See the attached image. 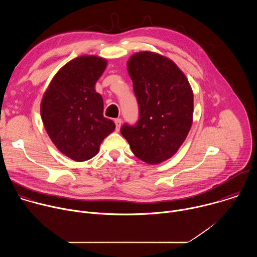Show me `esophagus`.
Here are the masks:
<instances>
[{
  "mask_svg": "<svg viewBox=\"0 0 257 257\" xmlns=\"http://www.w3.org/2000/svg\"><path fill=\"white\" fill-rule=\"evenodd\" d=\"M115 124H116V131H119L120 127H121V124H122V120L120 118L116 119L115 120Z\"/></svg>",
  "mask_w": 257,
  "mask_h": 257,
  "instance_id": "esophagus-1",
  "label": "esophagus"
}]
</instances>
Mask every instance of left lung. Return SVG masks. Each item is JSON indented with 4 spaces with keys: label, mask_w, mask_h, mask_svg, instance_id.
Wrapping results in <instances>:
<instances>
[{
    "label": "left lung",
    "mask_w": 257,
    "mask_h": 257,
    "mask_svg": "<svg viewBox=\"0 0 257 257\" xmlns=\"http://www.w3.org/2000/svg\"><path fill=\"white\" fill-rule=\"evenodd\" d=\"M139 106L135 126L124 124L121 134L132 153L149 165L172 158L185 141L193 117V91L187 77L170 59L139 52L127 62Z\"/></svg>",
    "instance_id": "obj_1"
}]
</instances>
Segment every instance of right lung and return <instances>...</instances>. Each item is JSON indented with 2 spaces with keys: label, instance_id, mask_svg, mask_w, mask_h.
I'll list each match as a JSON object with an SVG mask.
<instances>
[{
  "label": "right lung",
  "instance_id": "add662e5",
  "mask_svg": "<svg viewBox=\"0 0 257 257\" xmlns=\"http://www.w3.org/2000/svg\"><path fill=\"white\" fill-rule=\"evenodd\" d=\"M106 60L80 56L64 65L52 79L42 102L41 116L56 148L75 162L97 155L115 123L103 117V100L94 86Z\"/></svg>",
  "mask_w": 257,
  "mask_h": 257
}]
</instances>
